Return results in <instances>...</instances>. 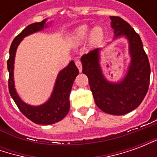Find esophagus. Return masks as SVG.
Listing matches in <instances>:
<instances>
[{
    "label": "esophagus",
    "mask_w": 157,
    "mask_h": 157,
    "mask_svg": "<svg viewBox=\"0 0 157 157\" xmlns=\"http://www.w3.org/2000/svg\"><path fill=\"white\" fill-rule=\"evenodd\" d=\"M75 65H76V67L78 68L79 71L82 72V62L80 61V60H76L75 61Z\"/></svg>",
    "instance_id": "obj_1"
}]
</instances>
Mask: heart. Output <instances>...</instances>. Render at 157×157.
Listing matches in <instances>:
<instances>
[{
	"label": "heart",
	"instance_id": "1",
	"mask_svg": "<svg viewBox=\"0 0 157 157\" xmlns=\"http://www.w3.org/2000/svg\"><path fill=\"white\" fill-rule=\"evenodd\" d=\"M90 33H91L90 37L92 40H98L102 37V31L100 28L97 27L91 31V29L88 26L82 25L78 27L74 31L73 34H72V39L75 43H80L86 39Z\"/></svg>",
	"mask_w": 157,
	"mask_h": 157
}]
</instances>
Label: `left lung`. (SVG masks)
Instances as JSON below:
<instances>
[{
    "label": "left lung",
    "instance_id": "8db88e82",
    "mask_svg": "<svg viewBox=\"0 0 157 157\" xmlns=\"http://www.w3.org/2000/svg\"><path fill=\"white\" fill-rule=\"evenodd\" d=\"M113 40L125 38L128 44L130 61L124 77L110 82L103 75L101 48L82 55V73L88 77L90 88L96 105L104 113L124 115L138 107L147 93L151 67L140 37L128 22L119 17H110Z\"/></svg>",
    "mask_w": 157,
    "mask_h": 157
}]
</instances>
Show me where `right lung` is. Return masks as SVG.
<instances>
[{
    "mask_svg": "<svg viewBox=\"0 0 157 157\" xmlns=\"http://www.w3.org/2000/svg\"><path fill=\"white\" fill-rule=\"evenodd\" d=\"M46 22L47 19H44L40 22L30 24L13 39L9 50L10 56L7 60V69L9 71V92L18 107L19 110L29 119L37 124L48 125L62 120L69 113V97L73 82L76 75L79 74L75 62L71 60L66 67L59 72L51 95L48 100L41 105L33 106L23 102L17 92L14 82V62L18 45L25 37L46 29L48 27Z\"/></svg>",
    "mask_w": 157,
    "mask_h": 157,
    "instance_id": "obj_1",
    "label": "right lung"
}]
</instances>
